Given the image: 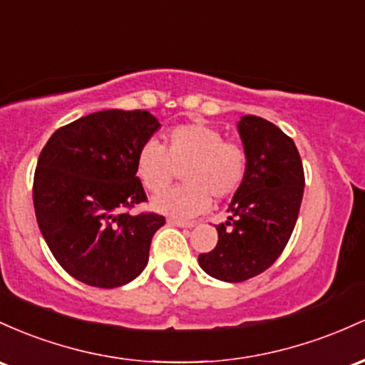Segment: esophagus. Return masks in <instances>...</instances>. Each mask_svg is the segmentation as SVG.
I'll return each instance as SVG.
<instances>
[{
    "label": "esophagus",
    "instance_id": "34e87169",
    "mask_svg": "<svg viewBox=\"0 0 365 365\" xmlns=\"http://www.w3.org/2000/svg\"><path fill=\"white\" fill-rule=\"evenodd\" d=\"M167 224H170V226H175V227H193V222H186V220L174 219V217L167 219Z\"/></svg>",
    "mask_w": 365,
    "mask_h": 365
}]
</instances>
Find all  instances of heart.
I'll return each mask as SVG.
<instances>
[{
  "label": "heart",
  "mask_w": 365,
  "mask_h": 365,
  "mask_svg": "<svg viewBox=\"0 0 365 365\" xmlns=\"http://www.w3.org/2000/svg\"><path fill=\"white\" fill-rule=\"evenodd\" d=\"M248 151L222 130L205 122H187L165 134V145L148 141L136 158V174L150 193H160L182 170L181 187L155 196L153 208L187 219L208 208L212 196L229 198L248 174Z\"/></svg>",
  "instance_id": "b5f03b06"
}]
</instances>
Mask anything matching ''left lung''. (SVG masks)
Instances as JSON below:
<instances>
[{
  "instance_id": "obj_1",
  "label": "left lung",
  "mask_w": 365,
  "mask_h": 365,
  "mask_svg": "<svg viewBox=\"0 0 365 365\" xmlns=\"http://www.w3.org/2000/svg\"><path fill=\"white\" fill-rule=\"evenodd\" d=\"M248 151V174L229 205L219 241L200 253V267L212 277L241 282L259 276L279 259L300 212L305 174L293 139L272 122L245 115L237 124Z\"/></svg>"
}]
</instances>
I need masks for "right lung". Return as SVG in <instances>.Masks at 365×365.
<instances>
[{"instance_id":"1","label":"right lung","mask_w":365,"mask_h":365,"mask_svg":"<svg viewBox=\"0 0 365 365\" xmlns=\"http://www.w3.org/2000/svg\"><path fill=\"white\" fill-rule=\"evenodd\" d=\"M158 128L146 110H103L56 129L41 150L36 219L53 257L77 281L117 288L148 264L165 217L129 210L148 202L136 158Z\"/></svg>"}]
</instances>
